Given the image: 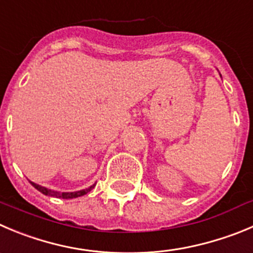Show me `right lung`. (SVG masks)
<instances>
[{"mask_svg":"<svg viewBox=\"0 0 253 253\" xmlns=\"http://www.w3.org/2000/svg\"><path fill=\"white\" fill-rule=\"evenodd\" d=\"M31 182V181H30ZM31 185L34 186L36 190H39L40 192H42L43 195L46 196H51V197H57V198H76V197H81V196L86 195L87 192H89V191L92 190V188L96 186V183H93L92 186H89L88 188H84V190H81V191H75V192H58V191H53V190H49V188H46L43 187V186H40L37 185V183L35 182H31Z\"/></svg>","mask_w":253,"mask_h":253,"instance_id":"1","label":"right lung"}]
</instances>
